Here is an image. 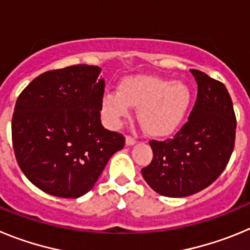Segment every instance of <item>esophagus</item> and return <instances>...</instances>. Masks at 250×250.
I'll list each match as a JSON object with an SVG mask.
<instances>
[{
    "label": "esophagus",
    "instance_id": "34e87169",
    "mask_svg": "<svg viewBox=\"0 0 250 250\" xmlns=\"http://www.w3.org/2000/svg\"><path fill=\"white\" fill-rule=\"evenodd\" d=\"M125 143H126V145L131 146V145L135 144L136 140L134 138H131V136H126V139H125Z\"/></svg>",
    "mask_w": 250,
    "mask_h": 250
}]
</instances>
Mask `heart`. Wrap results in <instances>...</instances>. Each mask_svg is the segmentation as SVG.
Wrapping results in <instances>:
<instances>
[{
    "label": "heart",
    "mask_w": 250,
    "mask_h": 250,
    "mask_svg": "<svg viewBox=\"0 0 250 250\" xmlns=\"http://www.w3.org/2000/svg\"><path fill=\"white\" fill-rule=\"evenodd\" d=\"M191 92L182 81H167L154 75H136L120 81L118 91H106L101 115L110 126H119L138 107V120L146 134L167 136L184 120Z\"/></svg>",
    "instance_id": "heart-1"
}]
</instances>
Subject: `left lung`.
I'll use <instances>...</instances> for the list:
<instances>
[{"mask_svg": "<svg viewBox=\"0 0 250 250\" xmlns=\"http://www.w3.org/2000/svg\"><path fill=\"white\" fill-rule=\"evenodd\" d=\"M198 96L188 123L174 138L151 140L152 160L141 169L152 190L184 198L215 182L230 159L237 120L228 90L199 70H190Z\"/></svg>", "mask_w": 250, "mask_h": 250, "instance_id": "left-lung-1", "label": "left lung"}]
</instances>
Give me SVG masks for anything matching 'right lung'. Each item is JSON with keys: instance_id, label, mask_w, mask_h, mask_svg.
<instances>
[{"instance_id": "right-lung-1", "label": "right lung", "mask_w": 250, "mask_h": 250, "mask_svg": "<svg viewBox=\"0 0 250 250\" xmlns=\"http://www.w3.org/2000/svg\"><path fill=\"white\" fill-rule=\"evenodd\" d=\"M101 67L68 66L43 72L20 94L12 116V144L22 173L60 198H79L98 182L109 159L125 145L105 129L100 105Z\"/></svg>"}]
</instances>
